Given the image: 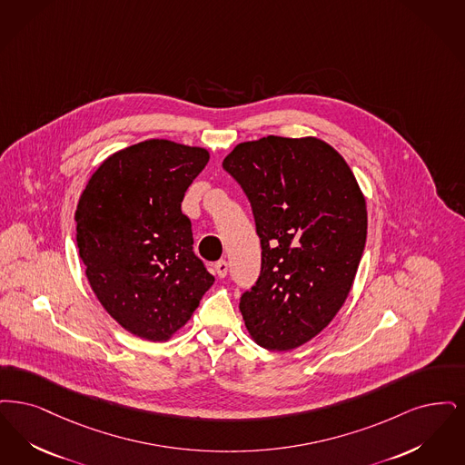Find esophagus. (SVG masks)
<instances>
[{"label": "esophagus", "instance_id": "34e87169", "mask_svg": "<svg viewBox=\"0 0 465 465\" xmlns=\"http://www.w3.org/2000/svg\"><path fill=\"white\" fill-rule=\"evenodd\" d=\"M227 271H229V265H227L225 261H219V262L215 263V272H217L219 278H225Z\"/></svg>", "mask_w": 465, "mask_h": 465}]
</instances>
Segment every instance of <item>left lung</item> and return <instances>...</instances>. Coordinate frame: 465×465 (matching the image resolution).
<instances>
[{
	"label": "left lung",
	"instance_id": "8db88e82",
	"mask_svg": "<svg viewBox=\"0 0 465 465\" xmlns=\"http://www.w3.org/2000/svg\"><path fill=\"white\" fill-rule=\"evenodd\" d=\"M223 166L252 203L262 246L240 311L271 351L309 342L341 311L363 255L366 202L342 156L316 137L267 135L238 143Z\"/></svg>",
	"mask_w": 465,
	"mask_h": 465
}]
</instances>
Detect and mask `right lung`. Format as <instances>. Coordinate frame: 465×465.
<instances>
[{"label": "right lung", "instance_id": "obj_1", "mask_svg": "<svg viewBox=\"0 0 465 465\" xmlns=\"http://www.w3.org/2000/svg\"><path fill=\"white\" fill-rule=\"evenodd\" d=\"M208 160L204 147L149 139L105 158L81 193L74 221L88 283L114 322L149 342L170 341L215 282L181 210Z\"/></svg>", "mask_w": 465, "mask_h": 465}]
</instances>
